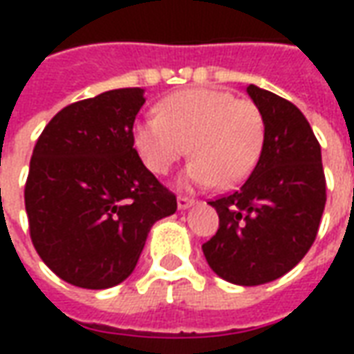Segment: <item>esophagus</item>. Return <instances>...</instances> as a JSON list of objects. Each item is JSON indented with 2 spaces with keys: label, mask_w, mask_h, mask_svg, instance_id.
Segmentation results:
<instances>
[{
  "label": "esophagus",
  "mask_w": 354,
  "mask_h": 354,
  "mask_svg": "<svg viewBox=\"0 0 354 354\" xmlns=\"http://www.w3.org/2000/svg\"><path fill=\"white\" fill-rule=\"evenodd\" d=\"M176 203H178V208H180V210H185V208H189L195 205V201L189 199V197H182V195L178 197Z\"/></svg>",
  "instance_id": "esophagus-1"
}]
</instances>
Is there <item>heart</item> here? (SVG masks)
I'll use <instances>...</instances> for the list:
<instances>
[{"instance_id":"heart-1","label":"heart","mask_w":354,"mask_h":354,"mask_svg":"<svg viewBox=\"0 0 354 354\" xmlns=\"http://www.w3.org/2000/svg\"><path fill=\"white\" fill-rule=\"evenodd\" d=\"M157 113L134 123L132 142L146 169L159 176L189 147L193 161L178 180L182 187L237 185L260 161L266 124L250 100L218 88H187L159 102Z\"/></svg>"}]
</instances>
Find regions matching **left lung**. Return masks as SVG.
<instances>
[{"mask_svg":"<svg viewBox=\"0 0 354 354\" xmlns=\"http://www.w3.org/2000/svg\"><path fill=\"white\" fill-rule=\"evenodd\" d=\"M246 93L263 117V149L237 192L208 203L220 227L203 254L223 281L258 286L288 273L311 248L326 205V180L304 113L256 85Z\"/></svg>","mask_w":354,"mask_h":354,"instance_id":"8db88e82","label":"left lung"}]
</instances>
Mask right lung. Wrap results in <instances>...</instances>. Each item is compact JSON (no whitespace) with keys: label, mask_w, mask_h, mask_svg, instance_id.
<instances>
[{"label":"right lung","mask_w":354,"mask_h":354,"mask_svg":"<svg viewBox=\"0 0 354 354\" xmlns=\"http://www.w3.org/2000/svg\"><path fill=\"white\" fill-rule=\"evenodd\" d=\"M144 88H115L60 109L30 161V237L50 271L73 286L111 288L134 271L149 230L176 212L134 149Z\"/></svg>","instance_id":"right-lung-1"}]
</instances>
